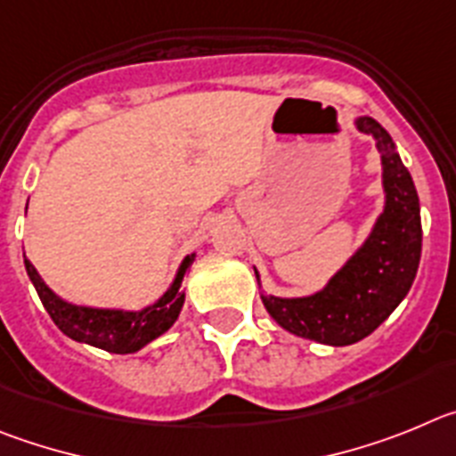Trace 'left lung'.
<instances>
[{"label":"left lung","instance_id":"obj_1","mask_svg":"<svg viewBox=\"0 0 456 456\" xmlns=\"http://www.w3.org/2000/svg\"><path fill=\"white\" fill-rule=\"evenodd\" d=\"M356 129L372 134L381 151L387 207L375 229L320 293L293 299L261 295L284 330L325 346H352L372 334L409 293L420 264V204L411 175L387 129L372 118H359Z\"/></svg>","mask_w":456,"mask_h":456}]
</instances>
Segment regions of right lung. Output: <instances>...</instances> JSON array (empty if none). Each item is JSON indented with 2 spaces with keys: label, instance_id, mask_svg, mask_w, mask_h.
I'll return each instance as SVG.
<instances>
[{
  "label": "right lung",
  "instance_id": "add662e5",
  "mask_svg": "<svg viewBox=\"0 0 456 456\" xmlns=\"http://www.w3.org/2000/svg\"><path fill=\"white\" fill-rule=\"evenodd\" d=\"M192 258H195V254L183 258L170 290L159 299L157 305L147 306L142 311L90 309V306L68 305L47 289V284L40 279V274L36 273V268L28 264L27 258H24V265H27L28 279L34 281L49 318L54 320V325L65 336L79 340V343L100 347V350L113 352V354H131L175 325V320L183 306V293L179 290V286H182V279L188 265L192 264Z\"/></svg>",
  "mask_w": 456,
  "mask_h": 456
}]
</instances>
